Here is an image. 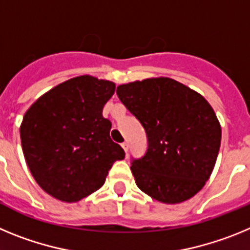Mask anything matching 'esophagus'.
<instances>
[{"instance_id":"obj_1","label":"esophagus","mask_w":250,"mask_h":250,"mask_svg":"<svg viewBox=\"0 0 250 250\" xmlns=\"http://www.w3.org/2000/svg\"><path fill=\"white\" fill-rule=\"evenodd\" d=\"M121 146H123L124 151L127 152V150H129V145H127V143H123V144H121Z\"/></svg>"}]
</instances>
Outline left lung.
<instances>
[{
    "mask_svg": "<svg viewBox=\"0 0 250 250\" xmlns=\"http://www.w3.org/2000/svg\"><path fill=\"white\" fill-rule=\"evenodd\" d=\"M116 94L146 132V151L131 158L139 189L167 204L190 199L209 179L219 152L222 129L211 106L169 77L120 85Z\"/></svg>",
    "mask_w": 250,
    "mask_h": 250,
    "instance_id": "1",
    "label": "left lung"
}]
</instances>
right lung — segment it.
I'll list each match as a JSON object with an SVG mask.
<instances>
[{
  "mask_svg": "<svg viewBox=\"0 0 250 250\" xmlns=\"http://www.w3.org/2000/svg\"><path fill=\"white\" fill-rule=\"evenodd\" d=\"M115 83L79 76L42 95L23 116L20 136L31 174L51 196L79 202L100 189L125 152L103 116Z\"/></svg>",
  "mask_w": 250,
  "mask_h": 250,
  "instance_id": "obj_1",
  "label": "right lung"
}]
</instances>
